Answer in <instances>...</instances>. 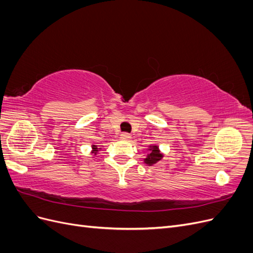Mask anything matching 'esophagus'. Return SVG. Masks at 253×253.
Returning <instances> with one entry per match:
<instances>
[{
  "instance_id": "1",
  "label": "esophagus",
  "mask_w": 253,
  "mask_h": 253,
  "mask_svg": "<svg viewBox=\"0 0 253 253\" xmlns=\"http://www.w3.org/2000/svg\"><path fill=\"white\" fill-rule=\"evenodd\" d=\"M120 138L122 140H129V139H131V135H129L128 133H121Z\"/></svg>"
}]
</instances>
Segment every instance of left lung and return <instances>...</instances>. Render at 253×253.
<instances>
[{
    "label": "left lung",
    "mask_w": 253,
    "mask_h": 253,
    "mask_svg": "<svg viewBox=\"0 0 253 253\" xmlns=\"http://www.w3.org/2000/svg\"><path fill=\"white\" fill-rule=\"evenodd\" d=\"M162 157H163V154H160L159 153L158 147H156V145H153V147H151V149H150V154L148 155L147 158L144 159V163L151 166L153 164H156L158 160L162 159Z\"/></svg>",
    "instance_id": "1"
}]
</instances>
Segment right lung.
Returning a JSON list of instances; mask_svg holds the SVG:
<instances>
[{"label": "right lung", "instance_id": "right-lung-1", "mask_svg": "<svg viewBox=\"0 0 253 253\" xmlns=\"http://www.w3.org/2000/svg\"><path fill=\"white\" fill-rule=\"evenodd\" d=\"M93 149H94V153L96 154V153H97V148H96V145H93Z\"/></svg>", "mask_w": 253, "mask_h": 253}]
</instances>
